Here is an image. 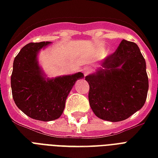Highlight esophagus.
Listing matches in <instances>:
<instances>
[{"instance_id": "1", "label": "esophagus", "mask_w": 158, "mask_h": 158, "mask_svg": "<svg viewBox=\"0 0 158 158\" xmlns=\"http://www.w3.org/2000/svg\"><path fill=\"white\" fill-rule=\"evenodd\" d=\"M83 71H84V73H85V75H86V74H88L89 72L90 71V68L85 67L84 68V69H83Z\"/></svg>"}]
</instances>
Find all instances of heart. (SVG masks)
Masks as SVG:
<instances>
[{"instance_id": "obj_1", "label": "heart", "mask_w": 158, "mask_h": 158, "mask_svg": "<svg viewBox=\"0 0 158 158\" xmlns=\"http://www.w3.org/2000/svg\"><path fill=\"white\" fill-rule=\"evenodd\" d=\"M100 55H101V56H102V55H104V52H101V53H100Z\"/></svg>"}]
</instances>
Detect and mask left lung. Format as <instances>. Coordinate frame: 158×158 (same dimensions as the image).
Here are the masks:
<instances>
[{"instance_id": "left-lung-1", "label": "left lung", "mask_w": 158, "mask_h": 158, "mask_svg": "<svg viewBox=\"0 0 158 158\" xmlns=\"http://www.w3.org/2000/svg\"><path fill=\"white\" fill-rule=\"evenodd\" d=\"M94 74L85 77L89 85V102L97 117L121 121L144 106L148 91L146 61L138 46L122 40Z\"/></svg>"}]
</instances>
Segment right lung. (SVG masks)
<instances>
[{
  "instance_id": "1",
  "label": "right lung",
  "mask_w": 158,
  "mask_h": 158,
  "mask_svg": "<svg viewBox=\"0 0 158 158\" xmlns=\"http://www.w3.org/2000/svg\"><path fill=\"white\" fill-rule=\"evenodd\" d=\"M50 42L30 43L13 62L10 76L12 97L18 108L29 117L49 121L60 117L69 93L82 73L46 79L37 61V52Z\"/></svg>"
}]
</instances>
